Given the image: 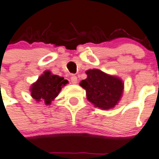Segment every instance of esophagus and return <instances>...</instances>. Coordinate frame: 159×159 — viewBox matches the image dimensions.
Wrapping results in <instances>:
<instances>
[{"instance_id": "esophagus-1", "label": "esophagus", "mask_w": 159, "mask_h": 159, "mask_svg": "<svg viewBox=\"0 0 159 159\" xmlns=\"http://www.w3.org/2000/svg\"><path fill=\"white\" fill-rule=\"evenodd\" d=\"M70 80H71V82H72V84H77V82H78L77 76H75V75H72Z\"/></svg>"}]
</instances>
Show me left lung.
<instances>
[{
    "label": "left lung",
    "mask_w": 159,
    "mask_h": 159,
    "mask_svg": "<svg viewBox=\"0 0 159 159\" xmlns=\"http://www.w3.org/2000/svg\"><path fill=\"white\" fill-rule=\"evenodd\" d=\"M85 73L87 78L81 80L80 85L85 90L87 99L102 110H110L116 106L124 88L121 79L98 69H90Z\"/></svg>",
    "instance_id": "left-lung-1"
}]
</instances>
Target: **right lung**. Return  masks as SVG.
Instances as JSON below:
<instances>
[{
    "label": "right lung",
    "mask_w": 159,
    "mask_h": 159,
    "mask_svg": "<svg viewBox=\"0 0 159 159\" xmlns=\"http://www.w3.org/2000/svg\"><path fill=\"white\" fill-rule=\"evenodd\" d=\"M68 83L63 77L52 74L50 71H45L31 86V95L38 102H44L50 104L56 98L61 87Z\"/></svg>",
    "instance_id": "add662e5"
}]
</instances>
